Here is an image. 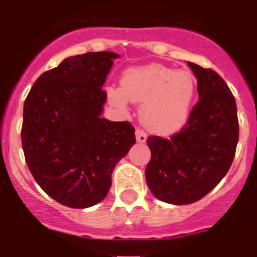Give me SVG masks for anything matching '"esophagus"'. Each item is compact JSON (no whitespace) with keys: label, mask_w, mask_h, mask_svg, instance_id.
<instances>
[{"label":"esophagus","mask_w":257,"mask_h":257,"mask_svg":"<svg viewBox=\"0 0 257 257\" xmlns=\"http://www.w3.org/2000/svg\"><path fill=\"white\" fill-rule=\"evenodd\" d=\"M136 134V140L139 143H145V140H147V133H145L143 128H140V127H138L135 131Z\"/></svg>","instance_id":"esophagus-1"}]
</instances>
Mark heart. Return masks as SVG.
Returning <instances> with one entry per match:
<instances>
[{"label": "heart", "mask_w": 257, "mask_h": 257, "mask_svg": "<svg viewBox=\"0 0 257 257\" xmlns=\"http://www.w3.org/2000/svg\"><path fill=\"white\" fill-rule=\"evenodd\" d=\"M194 90V79L189 72L152 63L127 69L122 76L121 88L109 87L108 96L118 106H123L127 99L143 103V123L154 133L172 134L187 122Z\"/></svg>", "instance_id": "obj_1"}]
</instances>
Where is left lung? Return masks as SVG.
Returning a JSON list of instances; mask_svg holds the SVG:
<instances>
[{
  "label": "left lung",
  "mask_w": 257,
  "mask_h": 257,
  "mask_svg": "<svg viewBox=\"0 0 257 257\" xmlns=\"http://www.w3.org/2000/svg\"><path fill=\"white\" fill-rule=\"evenodd\" d=\"M188 65L197 77L199 100L187 123L170 139H147L152 153L147 184L172 205L199 201L216 187L230 169L239 136L237 104L225 81L210 68Z\"/></svg>",
  "instance_id": "obj_1"
}]
</instances>
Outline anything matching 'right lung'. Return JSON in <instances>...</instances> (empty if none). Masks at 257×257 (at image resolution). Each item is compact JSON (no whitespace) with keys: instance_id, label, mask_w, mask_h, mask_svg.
Listing matches in <instances>:
<instances>
[{"instance_id":"obj_1","label":"right lung","mask_w":257,"mask_h":257,"mask_svg":"<svg viewBox=\"0 0 257 257\" xmlns=\"http://www.w3.org/2000/svg\"><path fill=\"white\" fill-rule=\"evenodd\" d=\"M117 54L86 52L41 74L24 101L22 145L29 171L72 208L103 201L113 169L135 144L130 122L101 118L103 90Z\"/></svg>"}]
</instances>
